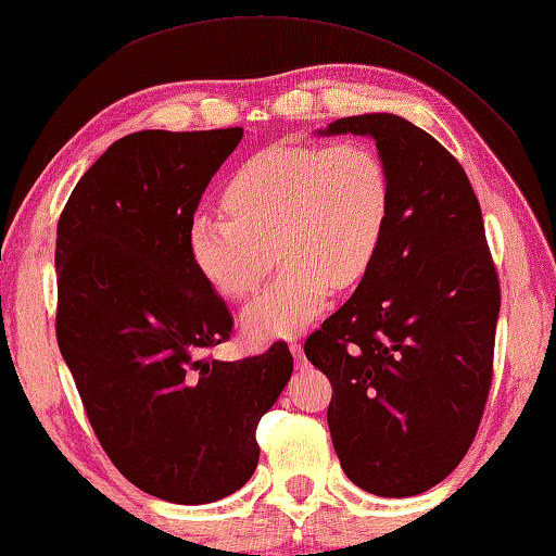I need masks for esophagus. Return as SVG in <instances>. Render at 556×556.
Masks as SVG:
<instances>
[{
    "label": "esophagus",
    "mask_w": 556,
    "mask_h": 556,
    "mask_svg": "<svg viewBox=\"0 0 556 556\" xmlns=\"http://www.w3.org/2000/svg\"><path fill=\"white\" fill-rule=\"evenodd\" d=\"M289 350H292V355H294V363H296V367L307 365V359H304V355H302V345H300V342H296V340L289 342Z\"/></svg>",
    "instance_id": "esophagus-1"
}]
</instances>
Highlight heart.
<instances>
[{"mask_svg": "<svg viewBox=\"0 0 556 556\" xmlns=\"http://www.w3.org/2000/svg\"><path fill=\"white\" fill-rule=\"evenodd\" d=\"M224 206L229 216L191 218V260L224 296L247 300L277 252L285 269L241 317L249 338L271 340L315 319L332 287L365 279L386 239L393 184L367 140L277 143L233 170Z\"/></svg>", "mask_w": 556, "mask_h": 556, "instance_id": "heart-1", "label": "heart"}]
</instances>
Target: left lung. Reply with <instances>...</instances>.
Returning <instances> with one entry per match:
<instances>
[{
    "label": "left lung",
    "mask_w": 556,
    "mask_h": 556,
    "mask_svg": "<svg viewBox=\"0 0 556 556\" xmlns=\"http://www.w3.org/2000/svg\"><path fill=\"white\" fill-rule=\"evenodd\" d=\"M325 132L370 136L393 211L353 296L304 342L332 386L327 408L342 471L375 496L441 483L471 448L494 378L502 289L466 170L433 136L390 113Z\"/></svg>",
    "instance_id": "1"
}]
</instances>
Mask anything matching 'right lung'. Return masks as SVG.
<instances>
[{"instance_id":"right-lung-1","label":"right lung","mask_w":556,"mask_h":556,"mask_svg":"<svg viewBox=\"0 0 556 556\" xmlns=\"http://www.w3.org/2000/svg\"><path fill=\"white\" fill-rule=\"evenodd\" d=\"M244 128L140 130L92 163L58 222V332L113 466L146 494L208 504L252 479L256 426L292 355L222 363L233 317L191 260L189 224Z\"/></svg>"}]
</instances>
